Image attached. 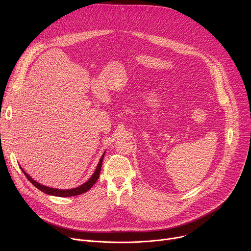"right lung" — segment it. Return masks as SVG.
<instances>
[{"label":"right lung","mask_w":251,"mask_h":251,"mask_svg":"<svg viewBox=\"0 0 251 251\" xmlns=\"http://www.w3.org/2000/svg\"><path fill=\"white\" fill-rule=\"evenodd\" d=\"M105 154V152H104ZM104 154L101 156L100 158V161L96 167V170L94 172V174L91 176V177L89 178V180L87 182H85L84 184H82L81 186L77 187V188H75V189H71V190H58V189H53V188H49V187H46L44 185H41L40 183L35 182L34 180H32V178L23 170L22 167H20L23 171V173L25 175L27 180L35 187L38 188L40 191H42L43 193L45 194H48V195H50V196H55V197H75V196H78V195H81V194H84L86 193L89 189H91V187L96 183V181L98 180L99 177V174H100V171H101V166H102V161H103V158H104Z\"/></svg>","instance_id":"right-lung-1"}]
</instances>
